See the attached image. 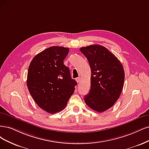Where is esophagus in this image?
<instances>
[{"label": "esophagus", "mask_w": 149, "mask_h": 149, "mask_svg": "<svg viewBox=\"0 0 149 149\" xmlns=\"http://www.w3.org/2000/svg\"><path fill=\"white\" fill-rule=\"evenodd\" d=\"M75 80H76V81H77V83H80V80H81V78L79 77H77Z\"/></svg>", "instance_id": "1"}]
</instances>
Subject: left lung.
<instances>
[{
    "label": "left lung",
    "instance_id": "obj_1",
    "mask_svg": "<svg viewBox=\"0 0 149 149\" xmlns=\"http://www.w3.org/2000/svg\"><path fill=\"white\" fill-rule=\"evenodd\" d=\"M91 69V87L84 97L85 103L99 113L111 108L119 99L124 82L121 62L107 48L93 45L80 48Z\"/></svg>",
    "mask_w": 149,
    "mask_h": 149
}]
</instances>
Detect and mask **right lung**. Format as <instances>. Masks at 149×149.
<instances>
[{
  "instance_id": "1",
  "label": "right lung",
  "mask_w": 149,
  "mask_h": 149,
  "mask_svg": "<svg viewBox=\"0 0 149 149\" xmlns=\"http://www.w3.org/2000/svg\"><path fill=\"white\" fill-rule=\"evenodd\" d=\"M69 51L68 47H49L33 57L28 68L29 92L38 107L51 114L65 107L77 84L64 64Z\"/></svg>"
}]
</instances>
